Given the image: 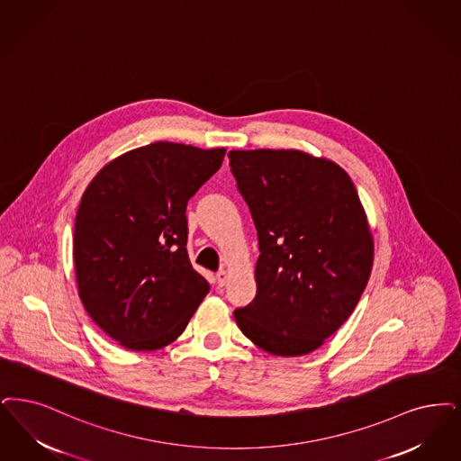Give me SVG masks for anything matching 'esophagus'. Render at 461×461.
Segmentation results:
<instances>
[{
	"label": "esophagus",
	"mask_w": 461,
	"mask_h": 461,
	"mask_svg": "<svg viewBox=\"0 0 461 461\" xmlns=\"http://www.w3.org/2000/svg\"><path fill=\"white\" fill-rule=\"evenodd\" d=\"M216 281H218L220 286H224L226 281H228V273H226V271H220V273L216 275Z\"/></svg>",
	"instance_id": "1"
}]
</instances>
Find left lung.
I'll return each mask as SVG.
<instances>
[{"label":"left lung","mask_w":461,"mask_h":461,"mask_svg":"<svg viewBox=\"0 0 461 461\" xmlns=\"http://www.w3.org/2000/svg\"><path fill=\"white\" fill-rule=\"evenodd\" d=\"M230 167L258 230L256 298L233 315L277 357L317 350L367 286L374 239L341 166L296 149L230 150Z\"/></svg>","instance_id":"left-lung-1"}]
</instances>
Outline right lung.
Masks as SVG:
<instances>
[{"instance_id": "1", "label": "right lung", "mask_w": 461, "mask_h": 461, "mask_svg": "<svg viewBox=\"0 0 461 461\" xmlns=\"http://www.w3.org/2000/svg\"><path fill=\"white\" fill-rule=\"evenodd\" d=\"M224 152L154 142L113 159L86 188L75 216L78 296L122 347L173 343L209 294L188 258L185 211Z\"/></svg>"}]
</instances>
